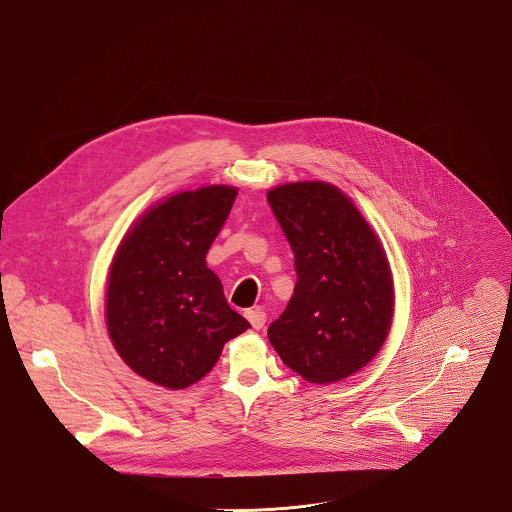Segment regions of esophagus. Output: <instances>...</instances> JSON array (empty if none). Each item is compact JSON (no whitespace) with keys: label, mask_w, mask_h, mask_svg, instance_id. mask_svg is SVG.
<instances>
[{"label":"esophagus","mask_w":512,"mask_h":512,"mask_svg":"<svg viewBox=\"0 0 512 512\" xmlns=\"http://www.w3.org/2000/svg\"><path fill=\"white\" fill-rule=\"evenodd\" d=\"M245 317L249 319V323H251V327H253V329H257V331H259V329H263V327H265L267 314H265L263 310H259V308H257V310H247V312H245Z\"/></svg>","instance_id":"obj_1"}]
</instances>
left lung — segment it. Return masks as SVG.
<instances>
[{
  "label": "left lung",
  "mask_w": 512,
  "mask_h": 512,
  "mask_svg": "<svg viewBox=\"0 0 512 512\" xmlns=\"http://www.w3.org/2000/svg\"><path fill=\"white\" fill-rule=\"evenodd\" d=\"M276 222L294 251L296 286L269 327L282 362L314 384L339 382L384 345L394 286L386 253L337 187L308 181L269 191Z\"/></svg>",
  "instance_id": "8db88e82"
}]
</instances>
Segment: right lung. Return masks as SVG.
Wrapping results in <instances>:
<instances>
[{"label":"right lung","mask_w":512,"mask_h":512,"mask_svg":"<svg viewBox=\"0 0 512 512\" xmlns=\"http://www.w3.org/2000/svg\"><path fill=\"white\" fill-rule=\"evenodd\" d=\"M237 191L212 185L148 210L124 237L107 288V327L120 358L142 378L183 390L206 376L224 345L249 329L206 253Z\"/></svg>","instance_id":"obj_1"}]
</instances>
